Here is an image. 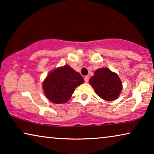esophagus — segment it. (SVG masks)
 <instances>
[{
	"mask_svg": "<svg viewBox=\"0 0 154 154\" xmlns=\"http://www.w3.org/2000/svg\"><path fill=\"white\" fill-rule=\"evenodd\" d=\"M89 75H85V78H84V80H85V83H88V81H89Z\"/></svg>",
	"mask_w": 154,
	"mask_h": 154,
	"instance_id": "esophagus-1",
	"label": "esophagus"
}]
</instances>
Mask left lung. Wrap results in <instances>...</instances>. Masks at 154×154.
<instances>
[{
	"label": "left lung",
	"instance_id": "obj_1",
	"mask_svg": "<svg viewBox=\"0 0 154 154\" xmlns=\"http://www.w3.org/2000/svg\"><path fill=\"white\" fill-rule=\"evenodd\" d=\"M97 94L106 101H113L119 96L122 83L119 75L107 68L99 69L89 80Z\"/></svg>",
	"mask_w": 154,
	"mask_h": 154
}]
</instances>
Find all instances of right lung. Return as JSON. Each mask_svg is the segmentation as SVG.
Here are the masks:
<instances>
[{"label": "right lung", "mask_w": 154, "mask_h": 154, "mask_svg": "<svg viewBox=\"0 0 154 154\" xmlns=\"http://www.w3.org/2000/svg\"><path fill=\"white\" fill-rule=\"evenodd\" d=\"M83 83L81 75L66 65L50 72L43 82V88L50 102L62 104L66 102L76 87Z\"/></svg>", "instance_id": "obj_1"}]
</instances>
